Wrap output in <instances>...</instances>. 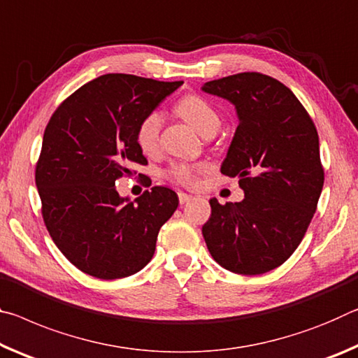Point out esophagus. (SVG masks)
I'll return each instance as SVG.
<instances>
[{"label":"esophagus","mask_w":358,"mask_h":358,"mask_svg":"<svg viewBox=\"0 0 358 358\" xmlns=\"http://www.w3.org/2000/svg\"><path fill=\"white\" fill-rule=\"evenodd\" d=\"M178 196H179L180 204H185V203H189L192 200V195H187V193H184V192H179Z\"/></svg>","instance_id":"1"}]
</instances>
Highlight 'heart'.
Here are the masks:
<instances>
[{"label":"heart","instance_id":"1","mask_svg":"<svg viewBox=\"0 0 358 358\" xmlns=\"http://www.w3.org/2000/svg\"><path fill=\"white\" fill-rule=\"evenodd\" d=\"M176 110L180 117L189 122L195 130L204 134L208 130L220 127V117L210 104L201 96L190 95L180 99L176 106ZM162 128V114L158 110H150L145 114L136 127V143L141 150L154 152L158 145V138H160ZM201 166L189 165V163H174L169 168V178L174 179L176 182L182 185H190L195 182L196 174L200 173Z\"/></svg>","mask_w":358,"mask_h":358}]
</instances>
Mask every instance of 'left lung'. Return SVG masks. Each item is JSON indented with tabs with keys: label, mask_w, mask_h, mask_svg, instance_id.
I'll return each mask as SVG.
<instances>
[{
	"label": "left lung",
	"mask_w": 358,
	"mask_h": 358,
	"mask_svg": "<svg viewBox=\"0 0 358 358\" xmlns=\"http://www.w3.org/2000/svg\"><path fill=\"white\" fill-rule=\"evenodd\" d=\"M238 115L220 171L238 178L244 200L209 201L203 236L213 259L236 274H263L294 254L324 187L317 130L294 92L260 73L206 82Z\"/></svg>",
	"instance_id": "left-lung-1"
}]
</instances>
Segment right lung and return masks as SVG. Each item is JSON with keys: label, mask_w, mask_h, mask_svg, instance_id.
<instances>
[{"label": "right lung", "mask_w": 358, "mask_h": 358, "mask_svg": "<svg viewBox=\"0 0 358 358\" xmlns=\"http://www.w3.org/2000/svg\"><path fill=\"white\" fill-rule=\"evenodd\" d=\"M182 84L104 74L76 90L50 117L36 187L47 230L80 271L120 279L154 257L158 231L178 209V195L152 187L131 201L119 195L115 180L148 163L136 127Z\"/></svg>", "instance_id": "add662e5"}]
</instances>
